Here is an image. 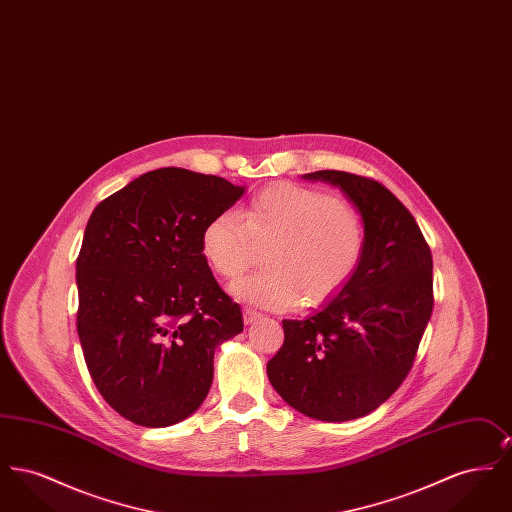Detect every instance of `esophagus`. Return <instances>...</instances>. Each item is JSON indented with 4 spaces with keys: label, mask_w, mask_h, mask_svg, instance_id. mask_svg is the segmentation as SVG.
<instances>
[{
    "label": "esophagus",
    "mask_w": 512,
    "mask_h": 512,
    "mask_svg": "<svg viewBox=\"0 0 512 512\" xmlns=\"http://www.w3.org/2000/svg\"><path fill=\"white\" fill-rule=\"evenodd\" d=\"M261 315L257 313V311H253V309H244V322L245 324H253L255 320H259Z\"/></svg>",
    "instance_id": "1"
}]
</instances>
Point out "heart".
<instances>
[{
	"mask_svg": "<svg viewBox=\"0 0 512 512\" xmlns=\"http://www.w3.org/2000/svg\"><path fill=\"white\" fill-rule=\"evenodd\" d=\"M267 270L230 286L236 299L268 311H292L301 301L320 305L353 280L365 251L357 213L334 195L297 184H274L253 195L242 213L222 211L201 234L209 267L238 278L268 245Z\"/></svg>",
	"mask_w": 512,
	"mask_h": 512,
	"instance_id": "obj_1",
	"label": "heart"
}]
</instances>
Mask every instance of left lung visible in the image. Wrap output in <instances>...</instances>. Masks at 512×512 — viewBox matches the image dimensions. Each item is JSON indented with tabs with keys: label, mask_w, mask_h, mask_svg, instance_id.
Returning <instances> with one entry per match:
<instances>
[{
	"label": "left lung",
	"mask_w": 512,
	"mask_h": 512,
	"mask_svg": "<svg viewBox=\"0 0 512 512\" xmlns=\"http://www.w3.org/2000/svg\"><path fill=\"white\" fill-rule=\"evenodd\" d=\"M303 180L340 188L365 226L353 280L305 320H282L267 363L272 388L297 413L345 422L378 409L403 384L432 317V253L407 207L382 184L341 171Z\"/></svg>",
	"instance_id": "obj_1"
}]
</instances>
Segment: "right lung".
Segmentation results:
<instances>
[{"label":"right lung","mask_w":512,"mask_h":512,"mask_svg":"<svg viewBox=\"0 0 512 512\" xmlns=\"http://www.w3.org/2000/svg\"><path fill=\"white\" fill-rule=\"evenodd\" d=\"M245 186L167 167L103 199L76 259V330L90 376L126 420L165 428L205 401L215 349L244 330L201 251Z\"/></svg>","instance_id":"obj_1"}]
</instances>
